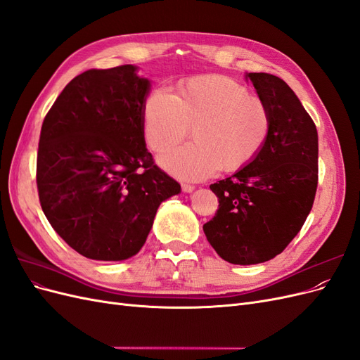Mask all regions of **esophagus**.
Masks as SVG:
<instances>
[{"label":"esophagus","instance_id":"1","mask_svg":"<svg viewBox=\"0 0 360 360\" xmlns=\"http://www.w3.org/2000/svg\"><path fill=\"white\" fill-rule=\"evenodd\" d=\"M193 189H195L193 184H188V183H183V184H181V191H183V192L191 193V192H193Z\"/></svg>","mask_w":360,"mask_h":360}]
</instances>
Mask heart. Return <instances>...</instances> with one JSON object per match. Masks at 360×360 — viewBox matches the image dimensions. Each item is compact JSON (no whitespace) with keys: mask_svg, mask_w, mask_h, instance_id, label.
<instances>
[{"mask_svg":"<svg viewBox=\"0 0 360 360\" xmlns=\"http://www.w3.org/2000/svg\"><path fill=\"white\" fill-rule=\"evenodd\" d=\"M191 125L194 143L167 152L159 162L174 177L202 180L217 168L234 172L254 162L267 143L271 117L263 97L224 75L181 81L174 96L163 89L147 94L143 126L151 150L160 153L176 145Z\"/></svg>","mask_w":360,"mask_h":360,"instance_id":"obj_1","label":"heart"}]
</instances>
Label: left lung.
Returning a JSON list of instances; mask_svg holds the SVG:
<instances>
[{
    "label": "left lung",
    "mask_w": 360,
    "mask_h": 360,
    "mask_svg": "<svg viewBox=\"0 0 360 360\" xmlns=\"http://www.w3.org/2000/svg\"><path fill=\"white\" fill-rule=\"evenodd\" d=\"M269 106L271 127L261 153L234 176L210 184L219 207L202 225L231 264H258L284 250L312 209L319 183V135L297 96L270 73H248Z\"/></svg>",
    "instance_id": "8db88e82"
}]
</instances>
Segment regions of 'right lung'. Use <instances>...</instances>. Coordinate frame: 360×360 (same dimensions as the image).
Returning a JSON list of instances; mask_svg holds the SVG:
<instances>
[{
    "instance_id": "add662e5",
    "label": "right lung",
    "mask_w": 360,
    "mask_h": 360,
    "mask_svg": "<svg viewBox=\"0 0 360 360\" xmlns=\"http://www.w3.org/2000/svg\"><path fill=\"white\" fill-rule=\"evenodd\" d=\"M132 64L73 78L43 120L36 181L41 210L76 252L120 261L144 246L162 201L180 184L144 141L150 82Z\"/></svg>"
}]
</instances>
